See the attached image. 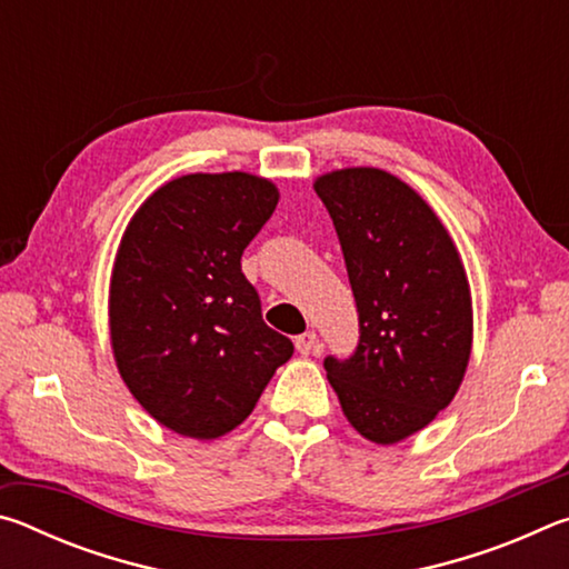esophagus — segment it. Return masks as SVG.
Masks as SVG:
<instances>
[{"label":"esophagus","instance_id":"34e87169","mask_svg":"<svg viewBox=\"0 0 569 569\" xmlns=\"http://www.w3.org/2000/svg\"><path fill=\"white\" fill-rule=\"evenodd\" d=\"M319 336H316L313 331H306V333H301V336H296V351L298 353H303V356H308V353H319Z\"/></svg>","mask_w":569,"mask_h":569}]
</instances>
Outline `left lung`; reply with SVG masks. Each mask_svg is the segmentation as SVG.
Masks as SVG:
<instances>
[{
  "label": "left lung",
  "mask_w": 569,
  "mask_h": 569,
  "mask_svg": "<svg viewBox=\"0 0 569 569\" xmlns=\"http://www.w3.org/2000/svg\"><path fill=\"white\" fill-rule=\"evenodd\" d=\"M333 220L359 343L323 369L361 437L397 445L455 399L471 353V296L457 246L417 190L379 168L313 182Z\"/></svg>",
  "instance_id": "1"
}]
</instances>
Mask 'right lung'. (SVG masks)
<instances>
[{
	"instance_id": "right-lung-1",
	"label": "right lung",
	"mask_w": 569,
	"mask_h": 569,
	"mask_svg": "<svg viewBox=\"0 0 569 569\" xmlns=\"http://www.w3.org/2000/svg\"><path fill=\"white\" fill-rule=\"evenodd\" d=\"M276 206L271 180L192 172L152 192L124 228L110 281L114 363L140 407L182 437L243 423L293 356L240 271Z\"/></svg>"
}]
</instances>
